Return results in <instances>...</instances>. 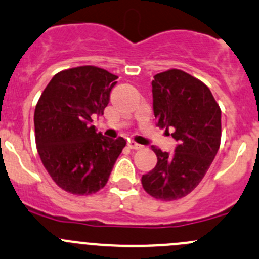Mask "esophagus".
<instances>
[{"mask_svg": "<svg viewBox=\"0 0 259 259\" xmlns=\"http://www.w3.org/2000/svg\"><path fill=\"white\" fill-rule=\"evenodd\" d=\"M127 147L130 148V149H134V150H139V149H142L143 148V145H140V144H138V143H135V142H129L127 143Z\"/></svg>", "mask_w": 259, "mask_h": 259, "instance_id": "34e87169", "label": "esophagus"}]
</instances>
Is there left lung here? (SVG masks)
<instances>
[{
	"instance_id": "obj_1",
	"label": "left lung",
	"mask_w": 259,
	"mask_h": 259,
	"mask_svg": "<svg viewBox=\"0 0 259 259\" xmlns=\"http://www.w3.org/2000/svg\"><path fill=\"white\" fill-rule=\"evenodd\" d=\"M157 126L178 142L169 154L152 147L157 165L143 175V188L154 199L172 201L196 187L211 165L222 139V110L200 79L169 69L152 81Z\"/></svg>"
}]
</instances>
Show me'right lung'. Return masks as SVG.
I'll list each match as a JSON object with an SVG mask.
<instances>
[{
    "label": "right lung",
    "instance_id": "1",
    "mask_svg": "<svg viewBox=\"0 0 259 259\" xmlns=\"http://www.w3.org/2000/svg\"><path fill=\"white\" fill-rule=\"evenodd\" d=\"M117 76L94 66L55 74L42 91L34 114L35 142L45 169L73 195L105 187L126 142L96 132L92 117L104 114Z\"/></svg>",
    "mask_w": 259,
    "mask_h": 259
}]
</instances>
